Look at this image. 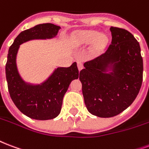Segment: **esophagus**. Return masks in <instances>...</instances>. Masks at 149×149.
<instances>
[{
  "label": "esophagus",
  "mask_w": 149,
  "mask_h": 149,
  "mask_svg": "<svg viewBox=\"0 0 149 149\" xmlns=\"http://www.w3.org/2000/svg\"><path fill=\"white\" fill-rule=\"evenodd\" d=\"M77 67H78V70H79V71H80V70H82L83 68H84V66H83V63L80 61H78L77 62Z\"/></svg>",
  "instance_id": "34e87169"
}]
</instances>
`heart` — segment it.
Returning <instances> with one entry per match:
<instances>
[{
    "instance_id": "1",
    "label": "heart",
    "mask_w": 149,
    "mask_h": 149,
    "mask_svg": "<svg viewBox=\"0 0 149 149\" xmlns=\"http://www.w3.org/2000/svg\"><path fill=\"white\" fill-rule=\"evenodd\" d=\"M108 43V37L104 34L95 30L81 31L77 36L75 44L78 47H84L92 44L91 53L97 54L105 49Z\"/></svg>"
}]
</instances>
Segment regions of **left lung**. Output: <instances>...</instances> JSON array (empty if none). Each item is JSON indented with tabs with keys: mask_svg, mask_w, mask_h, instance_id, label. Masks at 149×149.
<instances>
[{
	"mask_svg": "<svg viewBox=\"0 0 149 149\" xmlns=\"http://www.w3.org/2000/svg\"><path fill=\"white\" fill-rule=\"evenodd\" d=\"M112 43L104 54L85 62L79 72L85 105L102 118L127 109L139 93L143 78L140 44L130 32L112 26Z\"/></svg>",
	"mask_w": 149,
	"mask_h": 149,
	"instance_id": "8db88e82",
	"label": "left lung"
}]
</instances>
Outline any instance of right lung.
<instances>
[{"label": "right lung", "instance_id": "1", "mask_svg": "<svg viewBox=\"0 0 149 149\" xmlns=\"http://www.w3.org/2000/svg\"><path fill=\"white\" fill-rule=\"evenodd\" d=\"M61 27L44 23L21 32L9 47L5 72L11 100L20 112L38 120H52L61 112L62 100L73 79H78L77 62L70 67H58L47 79L39 84L27 83L20 76L16 57L22 44L32 40L52 39Z\"/></svg>", "mask_w": 149, "mask_h": 149}]
</instances>
